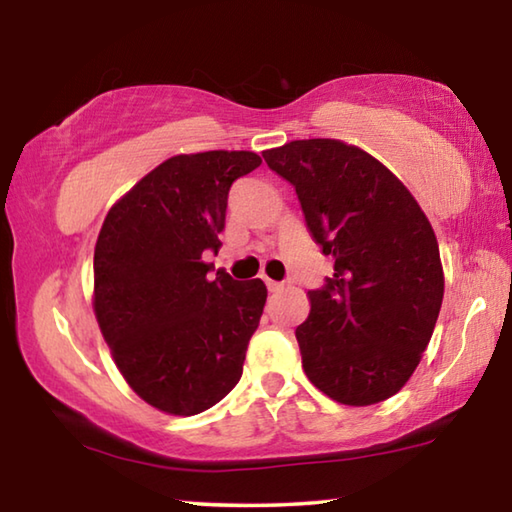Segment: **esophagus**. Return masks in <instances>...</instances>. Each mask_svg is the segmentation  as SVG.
<instances>
[{"label":"esophagus","instance_id":"esophagus-1","mask_svg":"<svg viewBox=\"0 0 512 512\" xmlns=\"http://www.w3.org/2000/svg\"><path fill=\"white\" fill-rule=\"evenodd\" d=\"M266 287H268V291L275 293V291L284 289V284H282V282H275V280H266Z\"/></svg>","mask_w":512,"mask_h":512}]
</instances>
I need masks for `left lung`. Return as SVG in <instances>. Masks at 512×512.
Masks as SVG:
<instances>
[{
  "label": "left lung",
  "instance_id": "obj_1",
  "mask_svg": "<svg viewBox=\"0 0 512 512\" xmlns=\"http://www.w3.org/2000/svg\"><path fill=\"white\" fill-rule=\"evenodd\" d=\"M296 187L307 228L334 273L309 291L296 339L311 384L350 406L384 402L409 381L436 327L445 280L431 223L384 164L339 140L264 151Z\"/></svg>",
  "mask_w": 512,
  "mask_h": 512
}]
</instances>
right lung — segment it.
Here are the masks:
<instances>
[{"label":"right lung","mask_w":512,"mask_h":512,"mask_svg":"<svg viewBox=\"0 0 512 512\" xmlns=\"http://www.w3.org/2000/svg\"><path fill=\"white\" fill-rule=\"evenodd\" d=\"M262 164L250 151L176 155L112 205L94 248V314L128 386L155 409L196 415L244 372L266 305L262 280L212 264L230 187Z\"/></svg>","instance_id":"right-lung-1"}]
</instances>
